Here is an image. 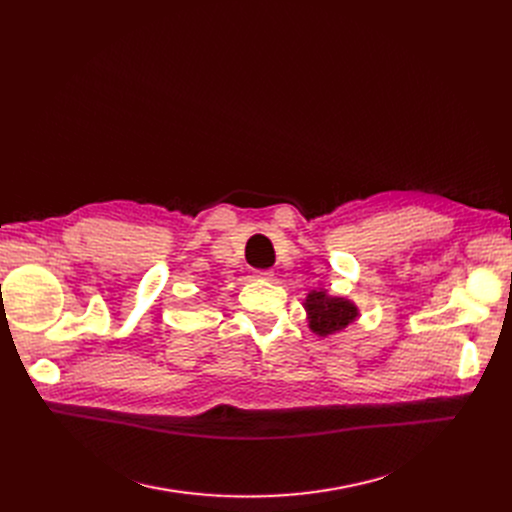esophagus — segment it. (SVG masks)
I'll use <instances>...</instances> for the list:
<instances>
[{
    "label": "esophagus",
    "instance_id": "34e87169",
    "mask_svg": "<svg viewBox=\"0 0 512 512\" xmlns=\"http://www.w3.org/2000/svg\"><path fill=\"white\" fill-rule=\"evenodd\" d=\"M257 276H259L261 280H272V278H274V272H272V270H261Z\"/></svg>",
    "mask_w": 512,
    "mask_h": 512
}]
</instances>
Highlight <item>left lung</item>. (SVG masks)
Instances as JSON below:
<instances>
[{
    "label": "left lung",
    "instance_id": "obj_1",
    "mask_svg": "<svg viewBox=\"0 0 512 512\" xmlns=\"http://www.w3.org/2000/svg\"><path fill=\"white\" fill-rule=\"evenodd\" d=\"M305 311L309 328L317 336H330L346 326H351L359 317V309L344 297H330L326 290H311L305 299Z\"/></svg>",
    "mask_w": 512,
    "mask_h": 512
}]
</instances>
